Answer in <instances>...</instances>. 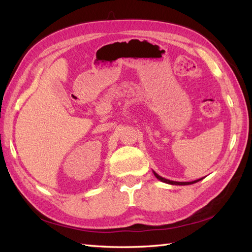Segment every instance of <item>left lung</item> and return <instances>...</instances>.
<instances>
[{"label": "left lung", "instance_id": "8db88e82", "mask_svg": "<svg viewBox=\"0 0 252 252\" xmlns=\"http://www.w3.org/2000/svg\"><path fill=\"white\" fill-rule=\"evenodd\" d=\"M153 172H154L155 176H156V178H157L159 181L163 182V183L171 184V185H190V184L197 183V182H199L200 180H202V179H199V180H196V181H192V182H175V181H170V180H168V179L162 178V176H160L159 174H157L156 172H155V171H153Z\"/></svg>", "mask_w": 252, "mask_h": 252}]
</instances>
